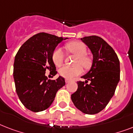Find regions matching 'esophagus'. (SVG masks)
<instances>
[{"instance_id":"1","label":"esophagus","mask_w":133,"mask_h":133,"mask_svg":"<svg viewBox=\"0 0 133 133\" xmlns=\"http://www.w3.org/2000/svg\"><path fill=\"white\" fill-rule=\"evenodd\" d=\"M70 81V80H69V79H65V83H68Z\"/></svg>"}]
</instances>
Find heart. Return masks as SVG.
<instances>
[{"label": "heart", "mask_w": 133, "mask_h": 133, "mask_svg": "<svg viewBox=\"0 0 133 133\" xmlns=\"http://www.w3.org/2000/svg\"><path fill=\"white\" fill-rule=\"evenodd\" d=\"M65 48L69 52L77 56L75 61V65L74 67H70L65 65L61 68L58 70V73L61 77L71 79L73 77L80 75L83 72L82 67L85 69H88L91 65V60L86 55L87 48L83 43L81 41H73L65 45ZM65 58V54L61 48H57L54 50L52 54V60L56 66H60L63 63ZM81 64V66L80 65Z\"/></svg>", "instance_id": "b5f03b06"}]
</instances>
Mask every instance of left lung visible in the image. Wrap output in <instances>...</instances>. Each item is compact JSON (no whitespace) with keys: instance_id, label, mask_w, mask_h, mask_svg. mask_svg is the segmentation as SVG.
I'll return each mask as SVG.
<instances>
[{"instance_id":"left-lung-1","label":"left lung","mask_w":133,"mask_h":133,"mask_svg":"<svg viewBox=\"0 0 133 133\" xmlns=\"http://www.w3.org/2000/svg\"><path fill=\"white\" fill-rule=\"evenodd\" d=\"M81 40L92 54V64L81 77L85 81H77L78 88L71 99L82 112L94 115L104 109L113 97L120 79L119 61L112 48L101 37L85 36Z\"/></svg>"}]
</instances>
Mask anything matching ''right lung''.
<instances>
[{
	"label": "right lung",
	"instance_id": "obj_1",
	"mask_svg": "<svg viewBox=\"0 0 133 133\" xmlns=\"http://www.w3.org/2000/svg\"><path fill=\"white\" fill-rule=\"evenodd\" d=\"M68 38L44 32L35 34L20 48L14 63L16 91L24 106L32 112L50 107L57 91L65 85L64 78L48 79L45 72L56 75L52 54L58 43Z\"/></svg>",
	"mask_w": 133,
	"mask_h": 133
}]
</instances>
